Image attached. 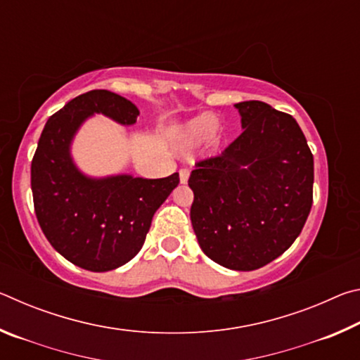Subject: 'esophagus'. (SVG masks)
I'll return each mask as SVG.
<instances>
[{
    "mask_svg": "<svg viewBox=\"0 0 360 360\" xmlns=\"http://www.w3.org/2000/svg\"><path fill=\"white\" fill-rule=\"evenodd\" d=\"M188 174H191V172H188L187 168H182V169H181V172H179V181H181V184H186L187 179H188Z\"/></svg>",
    "mask_w": 360,
    "mask_h": 360,
    "instance_id": "34e87169",
    "label": "esophagus"
}]
</instances>
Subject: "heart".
I'll list each match as a JSON object with an SVG mask.
<instances>
[{
	"instance_id": "b5f03b06",
	"label": "heart",
	"mask_w": 360,
	"mask_h": 360,
	"mask_svg": "<svg viewBox=\"0 0 360 360\" xmlns=\"http://www.w3.org/2000/svg\"><path fill=\"white\" fill-rule=\"evenodd\" d=\"M206 138H210L212 144H217L221 139L219 120L212 114H200L182 125L176 135V144L179 149H192Z\"/></svg>"
}]
</instances>
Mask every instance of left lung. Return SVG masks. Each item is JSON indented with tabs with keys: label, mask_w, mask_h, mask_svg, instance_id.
<instances>
[{
	"label": "left lung",
	"mask_w": 360,
	"mask_h": 360,
	"mask_svg": "<svg viewBox=\"0 0 360 360\" xmlns=\"http://www.w3.org/2000/svg\"><path fill=\"white\" fill-rule=\"evenodd\" d=\"M241 135L188 178L191 221L202 251L230 270L251 271L288 251L313 205L314 162L292 115L243 101Z\"/></svg>",
	"instance_id": "1"
}]
</instances>
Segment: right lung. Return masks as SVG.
Masks as SVG:
<instances>
[{
    "label": "right lung",
    "instance_id": "add662e5",
    "mask_svg": "<svg viewBox=\"0 0 360 360\" xmlns=\"http://www.w3.org/2000/svg\"><path fill=\"white\" fill-rule=\"evenodd\" d=\"M94 114L133 125L139 111L109 90H90L66 103L41 133L32 191L36 217L53 249L84 270L109 271L139 252L152 217L178 187L179 174L160 179L85 176L72 162L71 143Z\"/></svg>",
    "mask_w": 360,
    "mask_h": 360
}]
</instances>
